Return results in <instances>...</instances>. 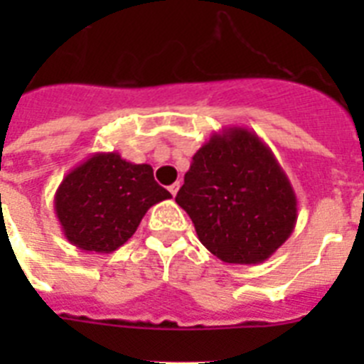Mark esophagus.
I'll use <instances>...</instances> for the list:
<instances>
[{
	"label": "esophagus",
	"mask_w": 364,
	"mask_h": 364,
	"mask_svg": "<svg viewBox=\"0 0 364 364\" xmlns=\"http://www.w3.org/2000/svg\"><path fill=\"white\" fill-rule=\"evenodd\" d=\"M178 188H180V184H178V182H175V184H171V186H169V193H171L173 197H175L176 193H178Z\"/></svg>",
	"instance_id": "1"
}]
</instances>
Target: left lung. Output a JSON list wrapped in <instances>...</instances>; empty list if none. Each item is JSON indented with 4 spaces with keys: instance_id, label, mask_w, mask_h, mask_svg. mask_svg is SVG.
<instances>
[{
    "instance_id": "1",
    "label": "left lung",
    "mask_w": 364,
    "mask_h": 364,
    "mask_svg": "<svg viewBox=\"0 0 364 364\" xmlns=\"http://www.w3.org/2000/svg\"><path fill=\"white\" fill-rule=\"evenodd\" d=\"M176 204L198 240L230 264H260L294 233L297 197L266 142L231 125L193 154Z\"/></svg>"
}]
</instances>
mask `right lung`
<instances>
[{"label": "right lung", "instance_id": "obj_1", "mask_svg": "<svg viewBox=\"0 0 364 364\" xmlns=\"http://www.w3.org/2000/svg\"><path fill=\"white\" fill-rule=\"evenodd\" d=\"M171 198L149 164L95 153L63 176L54 211L65 239L83 252L112 253L140 226L151 205Z\"/></svg>", "mask_w": 364, "mask_h": 364}]
</instances>
